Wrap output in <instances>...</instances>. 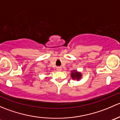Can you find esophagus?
I'll use <instances>...</instances> for the list:
<instances>
[{
	"label": "esophagus",
	"instance_id": "esophagus-1",
	"mask_svg": "<svg viewBox=\"0 0 120 120\" xmlns=\"http://www.w3.org/2000/svg\"><path fill=\"white\" fill-rule=\"evenodd\" d=\"M56 70H57V71H61V70H62V69L60 68V67H58L57 68H56Z\"/></svg>",
	"mask_w": 120,
	"mask_h": 120
}]
</instances>
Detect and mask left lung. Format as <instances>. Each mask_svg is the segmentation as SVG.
<instances>
[{
    "instance_id": "1",
    "label": "left lung",
    "mask_w": 120,
    "mask_h": 120,
    "mask_svg": "<svg viewBox=\"0 0 120 120\" xmlns=\"http://www.w3.org/2000/svg\"><path fill=\"white\" fill-rule=\"evenodd\" d=\"M82 74L80 71H77L76 70H73L71 71L70 76L73 80H76L77 81H80L82 77Z\"/></svg>"
}]
</instances>
